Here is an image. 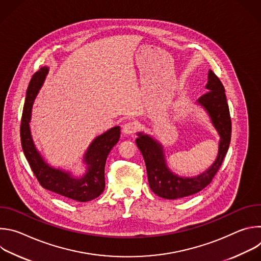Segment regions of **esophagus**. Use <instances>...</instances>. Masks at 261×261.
<instances>
[{
    "instance_id": "1",
    "label": "esophagus",
    "mask_w": 261,
    "mask_h": 261,
    "mask_svg": "<svg viewBox=\"0 0 261 261\" xmlns=\"http://www.w3.org/2000/svg\"><path fill=\"white\" fill-rule=\"evenodd\" d=\"M137 129V124L135 122H128L123 126V131L126 134H134Z\"/></svg>"
}]
</instances>
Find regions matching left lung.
<instances>
[{
	"mask_svg": "<svg viewBox=\"0 0 261 261\" xmlns=\"http://www.w3.org/2000/svg\"><path fill=\"white\" fill-rule=\"evenodd\" d=\"M206 89L208 91L198 99V103L205 108L220 135L217 159L206 171L195 177H180L173 174L166 167L163 148L160 143L142 133H138V137L135 140L145 162L150 188L162 198L177 199L190 196L204 189L220 169L227 154L231 139L229 107L224 87L212 70L208 71Z\"/></svg>",
	"mask_w": 261,
	"mask_h": 261,
	"instance_id": "8db88e82",
	"label": "left lung"
}]
</instances>
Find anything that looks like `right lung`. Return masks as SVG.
I'll return each mask as SVG.
<instances>
[{
    "label": "right lung",
    "mask_w": 261,
    "mask_h": 261,
    "mask_svg": "<svg viewBox=\"0 0 261 261\" xmlns=\"http://www.w3.org/2000/svg\"><path fill=\"white\" fill-rule=\"evenodd\" d=\"M47 72L48 69L46 67L37 71L32 76L28 87L20 122V140L23 154L32 171L44 189L80 202L93 200L105 188L104 167L106 159L111 148L120 139L121 128L119 126L111 128L91 143L85 155L88 170L84 176L75 177L69 172L50 167L36 150L29 126L35 97L41 88Z\"/></svg>",
    "instance_id": "right-lung-1"
}]
</instances>
